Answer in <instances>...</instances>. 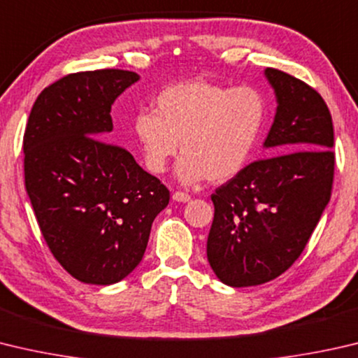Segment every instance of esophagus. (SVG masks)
Listing matches in <instances>:
<instances>
[{"label":"esophagus","mask_w":358,"mask_h":358,"mask_svg":"<svg viewBox=\"0 0 358 358\" xmlns=\"http://www.w3.org/2000/svg\"><path fill=\"white\" fill-rule=\"evenodd\" d=\"M172 199H173L175 201H181V203H186V201L191 200V196H189V194H186V192L177 191V192H173Z\"/></svg>","instance_id":"34e87169"}]
</instances>
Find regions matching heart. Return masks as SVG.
Here are the masks:
<instances>
[{
  "instance_id": "heart-1",
  "label": "heart",
  "mask_w": 358,
  "mask_h": 358,
  "mask_svg": "<svg viewBox=\"0 0 358 358\" xmlns=\"http://www.w3.org/2000/svg\"><path fill=\"white\" fill-rule=\"evenodd\" d=\"M266 120L268 99L259 89L191 80L161 90L153 111L141 109L131 129L152 173L166 172L181 141L183 158L177 164L181 183L205 178L224 183L249 166Z\"/></svg>"
}]
</instances>
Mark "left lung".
Listing matches in <instances>:
<instances>
[{"mask_svg": "<svg viewBox=\"0 0 358 358\" xmlns=\"http://www.w3.org/2000/svg\"><path fill=\"white\" fill-rule=\"evenodd\" d=\"M264 75L277 96L264 147L278 155L250 162L211 196L208 262L219 280L233 288L274 280L291 268L334 185V123L326 101L282 70L266 69Z\"/></svg>", "mask_w": 358, "mask_h": 358, "instance_id": "left-lung-1", "label": "left lung"}]
</instances>
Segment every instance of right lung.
<instances>
[{
  "label": "right lung",
  "instance_id": "obj_1",
  "mask_svg": "<svg viewBox=\"0 0 358 358\" xmlns=\"http://www.w3.org/2000/svg\"><path fill=\"white\" fill-rule=\"evenodd\" d=\"M134 71L70 73L45 87L23 136L24 186L48 249L76 280L113 285L141 263L171 192L108 139Z\"/></svg>",
  "mask_w": 358,
  "mask_h": 358
}]
</instances>
